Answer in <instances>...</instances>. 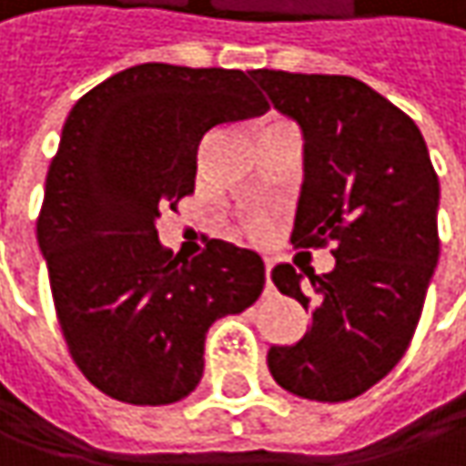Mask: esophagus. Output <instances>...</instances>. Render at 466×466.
Wrapping results in <instances>:
<instances>
[{
  "label": "esophagus",
  "instance_id": "1",
  "mask_svg": "<svg viewBox=\"0 0 466 466\" xmlns=\"http://www.w3.org/2000/svg\"><path fill=\"white\" fill-rule=\"evenodd\" d=\"M272 267H275V261L267 258V261H264V269H267V288H272Z\"/></svg>",
  "mask_w": 466,
  "mask_h": 466
}]
</instances>
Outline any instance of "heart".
Here are the masks:
<instances>
[{
  "label": "heart",
  "instance_id": "obj_1",
  "mask_svg": "<svg viewBox=\"0 0 466 466\" xmlns=\"http://www.w3.org/2000/svg\"><path fill=\"white\" fill-rule=\"evenodd\" d=\"M248 229L253 234H261L267 229V218H264V216H250V218H248Z\"/></svg>",
  "mask_w": 466,
  "mask_h": 466
}]
</instances>
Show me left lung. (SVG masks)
<instances>
[{
	"instance_id": "1",
	"label": "left lung",
	"mask_w": 466,
	"mask_h": 466,
	"mask_svg": "<svg viewBox=\"0 0 466 466\" xmlns=\"http://www.w3.org/2000/svg\"><path fill=\"white\" fill-rule=\"evenodd\" d=\"M253 79L304 136L290 239L336 245L328 275L272 269L277 290L312 325L267 362L299 398L352 400L400 362L419 325L441 256L438 173L416 122L355 76L258 68Z\"/></svg>"
}]
</instances>
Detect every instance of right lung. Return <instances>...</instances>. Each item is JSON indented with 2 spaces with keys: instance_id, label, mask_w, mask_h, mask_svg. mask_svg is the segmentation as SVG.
I'll return each mask as SVG.
<instances>
[{
  "instance_id": "1",
  "label": "right lung",
  "mask_w": 466,
  "mask_h": 466,
  "mask_svg": "<svg viewBox=\"0 0 466 466\" xmlns=\"http://www.w3.org/2000/svg\"><path fill=\"white\" fill-rule=\"evenodd\" d=\"M267 108L245 71L170 64L125 68L71 108L36 239L71 360L108 398H187L208 328L261 296L258 253L210 239L181 261L162 248L157 218L194 191L205 133Z\"/></svg>"
}]
</instances>
